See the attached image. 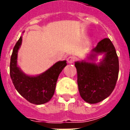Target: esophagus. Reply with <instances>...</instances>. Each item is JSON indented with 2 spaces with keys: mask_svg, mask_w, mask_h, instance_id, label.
I'll list each match as a JSON object with an SVG mask.
<instances>
[{
  "mask_svg": "<svg viewBox=\"0 0 130 130\" xmlns=\"http://www.w3.org/2000/svg\"><path fill=\"white\" fill-rule=\"evenodd\" d=\"M75 57H73V56H71V57H69L67 58V62L69 63H73L75 62Z\"/></svg>",
  "mask_w": 130,
  "mask_h": 130,
  "instance_id": "1",
  "label": "esophagus"
}]
</instances>
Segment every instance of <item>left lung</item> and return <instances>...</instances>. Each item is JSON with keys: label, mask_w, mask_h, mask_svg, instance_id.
Instances as JSON below:
<instances>
[{"label": "left lung", "mask_w": 130, "mask_h": 130, "mask_svg": "<svg viewBox=\"0 0 130 130\" xmlns=\"http://www.w3.org/2000/svg\"><path fill=\"white\" fill-rule=\"evenodd\" d=\"M105 53L99 64L86 61L75 62L77 85L84 101L90 104L98 103L109 96L115 88L119 74V59L115 46L109 38H104L92 50L90 59Z\"/></svg>", "instance_id": "1"}]
</instances>
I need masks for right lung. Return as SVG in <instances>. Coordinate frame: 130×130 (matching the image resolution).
I'll return each instance as SVG.
<instances>
[{
	"instance_id": "add662e5",
	"label": "right lung",
	"mask_w": 130,
	"mask_h": 130,
	"mask_svg": "<svg viewBox=\"0 0 130 130\" xmlns=\"http://www.w3.org/2000/svg\"><path fill=\"white\" fill-rule=\"evenodd\" d=\"M22 37L13 48L10 62V76L15 89L29 103L42 105L48 102L55 93L56 84L66 61H59L37 76H28L23 73L17 65V52L21 44Z\"/></svg>"
}]
</instances>
